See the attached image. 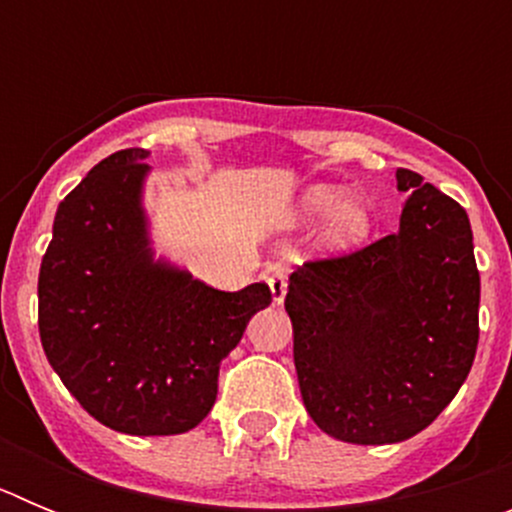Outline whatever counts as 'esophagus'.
<instances>
[{"label":"esophagus","mask_w":512,"mask_h":512,"mask_svg":"<svg viewBox=\"0 0 512 512\" xmlns=\"http://www.w3.org/2000/svg\"><path fill=\"white\" fill-rule=\"evenodd\" d=\"M264 279L271 289V300H274V305H282L284 295H287V277H284V271L277 269V266H269V269L264 271Z\"/></svg>","instance_id":"1"}]
</instances>
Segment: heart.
Returning a JSON list of instances; mask_svg holds the SVG:
<instances>
[{
	"instance_id": "heart-1",
	"label": "heart",
	"mask_w": 512,
	"mask_h": 512,
	"mask_svg": "<svg viewBox=\"0 0 512 512\" xmlns=\"http://www.w3.org/2000/svg\"><path fill=\"white\" fill-rule=\"evenodd\" d=\"M302 220L325 217L320 241L330 251H351L369 241L374 228L372 207L361 197H348V192L336 184H315L305 189L297 205Z\"/></svg>"
}]
</instances>
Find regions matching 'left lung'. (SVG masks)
Masks as SVG:
<instances>
[{
    "instance_id": "8db88e82",
    "label": "left lung",
    "mask_w": 512,
    "mask_h": 512,
    "mask_svg": "<svg viewBox=\"0 0 512 512\" xmlns=\"http://www.w3.org/2000/svg\"><path fill=\"white\" fill-rule=\"evenodd\" d=\"M400 230L307 261L284 307L302 402L320 431L382 446L413 438L454 400L479 341V271L459 202L397 169Z\"/></svg>"
}]
</instances>
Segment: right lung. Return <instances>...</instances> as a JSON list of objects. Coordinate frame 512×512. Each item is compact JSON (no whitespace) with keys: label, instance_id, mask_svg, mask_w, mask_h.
Instances as JSON below:
<instances>
[{"label":"right lung","instance_id":"obj_1","mask_svg":"<svg viewBox=\"0 0 512 512\" xmlns=\"http://www.w3.org/2000/svg\"><path fill=\"white\" fill-rule=\"evenodd\" d=\"M148 151L104 158L58 205L38 325L53 372L112 431L174 436L215 405L220 361L271 305L266 284L220 292L156 259L143 207Z\"/></svg>","mask_w":512,"mask_h":512}]
</instances>
